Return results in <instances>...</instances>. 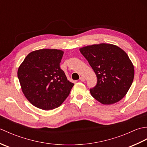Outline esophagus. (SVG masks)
Returning a JSON list of instances; mask_svg holds the SVG:
<instances>
[{
	"instance_id": "1",
	"label": "esophagus",
	"mask_w": 147,
	"mask_h": 147,
	"mask_svg": "<svg viewBox=\"0 0 147 147\" xmlns=\"http://www.w3.org/2000/svg\"><path fill=\"white\" fill-rule=\"evenodd\" d=\"M80 80L82 81V82H85V78L83 76H80Z\"/></svg>"
}]
</instances>
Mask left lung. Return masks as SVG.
<instances>
[{
  "instance_id": "1",
  "label": "left lung",
  "mask_w": 147,
  "mask_h": 147,
  "mask_svg": "<svg viewBox=\"0 0 147 147\" xmlns=\"http://www.w3.org/2000/svg\"><path fill=\"white\" fill-rule=\"evenodd\" d=\"M80 51L97 77L96 86L90 89L93 97L104 105L121 100L129 90L135 74L126 53L107 43L84 47Z\"/></svg>"
}]
</instances>
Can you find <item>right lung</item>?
I'll list each match as a JSON object with an SVG mask.
<instances>
[{
    "mask_svg": "<svg viewBox=\"0 0 147 147\" xmlns=\"http://www.w3.org/2000/svg\"><path fill=\"white\" fill-rule=\"evenodd\" d=\"M64 52L40 49L32 52L18 71L24 96L34 106L43 110L59 107L69 95L74 83L67 80L60 67Z\"/></svg>",
    "mask_w": 147,
    "mask_h": 147,
    "instance_id": "add662e5",
    "label": "right lung"
}]
</instances>
